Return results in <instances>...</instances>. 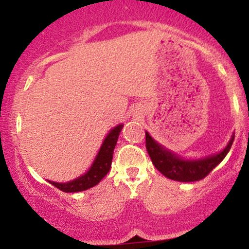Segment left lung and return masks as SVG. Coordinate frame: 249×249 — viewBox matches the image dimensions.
<instances>
[{
	"label": "left lung",
	"instance_id": "8db88e82",
	"mask_svg": "<svg viewBox=\"0 0 249 249\" xmlns=\"http://www.w3.org/2000/svg\"><path fill=\"white\" fill-rule=\"evenodd\" d=\"M145 136H146L147 153L157 170L168 179L181 182L198 181L207 177L213 168H215L224 160L234 142L233 134L227 146L221 152L208 156L206 158L196 159V160H186L162 147L160 144L154 141L148 132H145Z\"/></svg>",
	"mask_w": 249,
	"mask_h": 249
}]
</instances>
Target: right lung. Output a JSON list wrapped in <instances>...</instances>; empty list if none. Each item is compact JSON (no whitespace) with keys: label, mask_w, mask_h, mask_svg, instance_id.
Segmentation results:
<instances>
[{"label":"right lung","mask_w":249,"mask_h":249,"mask_svg":"<svg viewBox=\"0 0 249 249\" xmlns=\"http://www.w3.org/2000/svg\"><path fill=\"white\" fill-rule=\"evenodd\" d=\"M122 128V124L117 125L116 127H113L112 130L108 132L107 138L103 142V145L101 150H99L98 154H97L95 161L91 165L90 170H89L87 173L69 182H55L50 181V180H48V181H49L51 185H53V186L58 188V190L67 193L81 192V191L89 190V188L96 186V185L107 176L108 171H110L111 162H112L113 150H115V146L117 144V141H118V137Z\"/></svg>","instance_id":"right-lung-1"}]
</instances>
